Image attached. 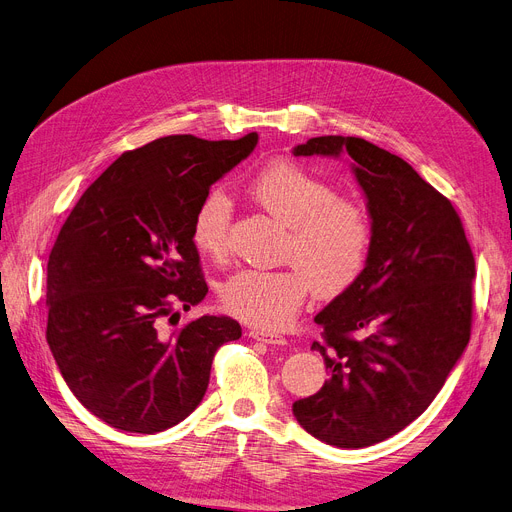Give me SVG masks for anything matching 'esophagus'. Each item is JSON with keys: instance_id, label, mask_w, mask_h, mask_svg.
Listing matches in <instances>:
<instances>
[{"instance_id": "1", "label": "esophagus", "mask_w": 512, "mask_h": 512, "mask_svg": "<svg viewBox=\"0 0 512 512\" xmlns=\"http://www.w3.org/2000/svg\"><path fill=\"white\" fill-rule=\"evenodd\" d=\"M249 336L253 340H261L265 344H274V346H284L288 344L286 338L282 334H276V332H263V330H249Z\"/></svg>"}]
</instances>
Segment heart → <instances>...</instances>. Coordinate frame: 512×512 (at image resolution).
<instances>
[{
    "instance_id": "obj_1",
    "label": "heart",
    "mask_w": 512,
    "mask_h": 512,
    "mask_svg": "<svg viewBox=\"0 0 512 512\" xmlns=\"http://www.w3.org/2000/svg\"><path fill=\"white\" fill-rule=\"evenodd\" d=\"M247 195L286 226L278 270H240L220 288L224 309L245 324L278 330L290 324L309 288L321 299L351 290L369 259L373 228L367 209L294 161L263 166L245 184ZM232 207L213 188L199 201L191 236L195 247L220 261L228 253Z\"/></svg>"
}]
</instances>
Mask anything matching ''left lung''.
Instances as JSON below:
<instances>
[{
	"label": "left lung",
	"mask_w": 512,
	"mask_h": 512,
	"mask_svg": "<svg viewBox=\"0 0 512 512\" xmlns=\"http://www.w3.org/2000/svg\"><path fill=\"white\" fill-rule=\"evenodd\" d=\"M355 161L373 242L357 284L315 315L330 380L292 405L338 448L378 444L436 398L471 336L475 259L452 203L402 157L359 137H315L294 155Z\"/></svg>",
	"instance_id": "left-lung-1"
}]
</instances>
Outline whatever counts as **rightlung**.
<instances>
[{
    "label": "right lung",
    "instance_id": "add662e5",
    "mask_svg": "<svg viewBox=\"0 0 512 512\" xmlns=\"http://www.w3.org/2000/svg\"><path fill=\"white\" fill-rule=\"evenodd\" d=\"M257 141L170 134L124 151L64 222L47 263V344L72 394L107 425L155 434L180 423L203 400L218 348L240 338L230 317L174 332L166 319L205 299L193 215Z\"/></svg>",
    "mask_w": 512,
    "mask_h": 512
}]
</instances>
